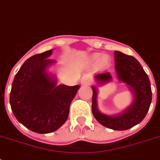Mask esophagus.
<instances>
[{"label": "esophagus", "mask_w": 160, "mask_h": 160, "mask_svg": "<svg viewBox=\"0 0 160 160\" xmlns=\"http://www.w3.org/2000/svg\"><path fill=\"white\" fill-rule=\"evenodd\" d=\"M90 83V77L89 75H85L81 78V84L82 85H88Z\"/></svg>", "instance_id": "obj_1"}]
</instances>
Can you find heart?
<instances>
[{"mask_svg":"<svg viewBox=\"0 0 160 160\" xmlns=\"http://www.w3.org/2000/svg\"><path fill=\"white\" fill-rule=\"evenodd\" d=\"M98 60V66L100 68H106L109 64V58L108 55H102L100 54H95L93 55V60Z\"/></svg>","mask_w":160,"mask_h":160,"instance_id":"obj_1","label":"heart"}]
</instances>
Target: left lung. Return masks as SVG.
<instances>
[{
	"instance_id": "1",
	"label": "left lung",
	"mask_w": 160,
	"mask_h": 160,
	"mask_svg": "<svg viewBox=\"0 0 160 160\" xmlns=\"http://www.w3.org/2000/svg\"><path fill=\"white\" fill-rule=\"evenodd\" d=\"M114 61L117 76L119 81L125 83L134 95V100L123 113L118 115H108L101 113L97 106L98 90L92 86V113L100 124L114 130H126L139 124L149 111L152 100L150 81L141 65L134 57L120 51H114ZM95 80L100 85L111 81L109 72L98 73Z\"/></svg>"
}]
</instances>
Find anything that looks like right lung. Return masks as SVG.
<instances>
[{
  "mask_svg": "<svg viewBox=\"0 0 160 160\" xmlns=\"http://www.w3.org/2000/svg\"><path fill=\"white\" fill-rule=\"evenodd\" d=\"M52 50L31 56L14 78L10 104L21 124L38 134H48L65 124L71 101L80 85H57L54 75L47 72L55 60Z\"/></svg>",
  "mask_w": 160,
  "mask_h": 160,
  "instance_id": "add662e5",
  "label": "right lung"
}]
</instances>
